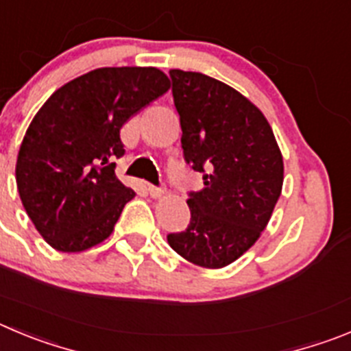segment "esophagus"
Masks as SVG:
<instances>
[{
    "label": "esophagus",
    "instance_id": "obj_1",
    "mask_svg": "<svg viewBox=\"0 0 351 351\" xmlns=\"http://www.w3.org/2000/svg\"><path fill=\"white\" fill-rule=\"evenodd\" d=\"M147 191H149V195H151V197H153V198H162L163 197V195H165V189H163V188H156V186H147Z\"/></svg>",
    "mask_w": 351,
    "mask_h": 351
}]
</instances>
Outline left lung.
Here are the masks:
<instances>
[{"label": "left lung", "mask_w": 351, "mask_h": 351, "mask_svg": "<svg viewBox=\"0 0 351 351\" xmlns=\"http://www.w3.org/2000/svg\"><path fill=\"white\" fill-rule=\"evenodd\" d=\"M182 149L205 188L191 193V221L170 233L186 261L217 269L247 252L269 223L284 184V160L261 109L239 90L193 71H170Z\"/></svg>", "instance_id": "obj_1"}]
</instances>
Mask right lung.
<instances>
[{
  "instance_id": "1",
  "label": "right lung",
  "mask_w": 351,
  "mask_h": 351,
  "mask_svg": "<svg viewBox=\"0 0 351 351\" xmlns=\"http://www.w3.org/2000/svg\"><path fill=\"white\" fill-rule=\"evenodd\" d=\"M170 90L156 67H101L71 80L33 118L19 149L22 205L45 242L83 252L104 242L136 191L114 173L120 130Z\"/></svg>"
}]
</instances>
